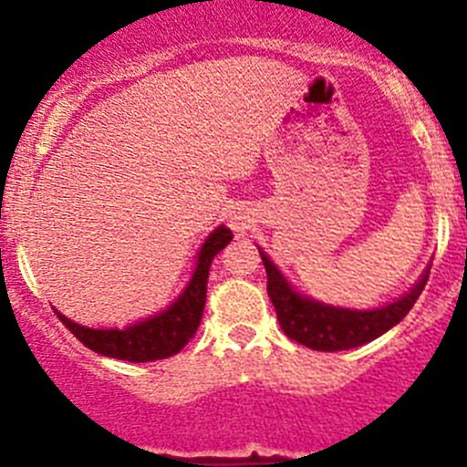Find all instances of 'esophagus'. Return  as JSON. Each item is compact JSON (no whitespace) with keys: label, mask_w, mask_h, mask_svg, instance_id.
<instances>
[{"label":"esophagus","mask_w":467,"mask_h":467,"mask_svg":"<svg viewBox=\"0 0 467 467\" xmlns=\"http://www.w3.org/2000/svg\"><path fill=\"white\" fill-rule=\"evenodd\" d=\"M229 222H231V229H234V231H245L253 220H250L245 213H234L229 217Z\"/></svg>","instance_id":"34e87169"}]
</instances>
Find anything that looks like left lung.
Masks as SVG:
<instances>
[{
  "instance_id": "left-lung-1",
  "label": "left lung",
  "mask_w": 467,
  "mask_h": 467,
  "mask_svg": "<svg viewBox=\"0 0 467 467\" xmlns=\"http://www.w3.org/2000/svg\"><path fill=\"white\" fill-rule=\"evenodd\" d=\"M259 254L266 269V292L274 301L280 329L296 344L313 350H325V353L358 348L395 327L411 311L431 274L426 269L419 283L393 304H386L374 311H353V308L327 306L316 299L301 296L299 292L292 290V285L283 278L275 264L262 250Z\"/></svg>"
}]
</instances>
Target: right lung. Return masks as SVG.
I'll return each mask as SVG.
<instances>
[{
	"mask_svg": "<svg viewBox=\"0 0 467 467\" xmlns=\"http://www.w3.org/2000/svg\"><path fill=\"white\" fill-rule=\"evenodd\" d=\"M234 238L226 226H217L203 243L198 253L196 271L189 280L187 290L180 295L175 304L161 311L159 316L147 317L142 323L128 325L123 329H93L79 323H72L63 313L57 317L63 320L65 327L86 346V348L100 353L107 358L128 362H151L163 360L184 348L189 339H193L201 317H203L205 292H208V274L214 254Z\"/></svg>",
	"mask_w": 467,
	"mask_h": 467,
	"instance_id": "obj_1",
	"label": "right lung"
}]
</instances>
